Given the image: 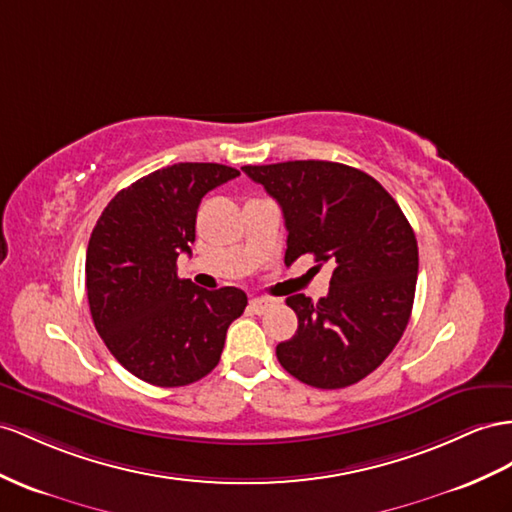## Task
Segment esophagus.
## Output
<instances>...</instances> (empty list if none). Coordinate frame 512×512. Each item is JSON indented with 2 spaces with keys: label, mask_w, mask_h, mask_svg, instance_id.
Masks as SVG:
<instances>
[{
  "label": "esophagus",
  "mask_w": 512,
  "mask_h": 512,
  "mask_svg": "<svg viewBox=\"0 0 512 512\" xmlns=\"http://www.w3.org/2000/svg\"><path fill=\"white\" fill-rule=\"evenodd\" d=\"M274 305H277V298H270V296H259V298H253L251 300V309L255 313H266L268 309H272Z\"/></svg>",
  "instance_id": "34e87169"
}]
</instances>
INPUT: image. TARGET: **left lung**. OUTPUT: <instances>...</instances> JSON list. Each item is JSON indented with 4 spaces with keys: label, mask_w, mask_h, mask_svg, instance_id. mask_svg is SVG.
Returning <instances> with one entry per match:
<instances>
[{
    "label": "left lung",
    "mask_w": 512,
    "mask_h": 512,
    "mask_svg": "<svg viewBox=\"0 0 512 512\" xmlns=\"http://www.w3.org/2000/svg\"><path fill=\"white\" fill-rule=\"evenodd\" d=\"M283 209L285 266L313 255L331 264L329 294L287 296L298 331L277 359L300 383L342 389L372 374L409 324L417 240L400 205L374 177L337 162L242 166Z\"/></svg>",
    "instance_id": "1"
}]
</instances>
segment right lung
Returning <instances> with one entry per match:
<instances>
[{"label": "right lung", "instance_id": "1", "mask_svg": "<svg viewBox=\"0 0 512 512\" xmlns=\"http://www.w3.org/2000/svg\"><path fill=\"white\" fill-rule=\"evenodd\" d=\"M240 170L179 162L131 183L103 209L86 251L90 316L127 372L157 387H183L212 372L246 294L201 290L177 277L192 253L203 196Z\"/></svg>", "mask_w": 512, "mask_h": 512}]
</instances>
